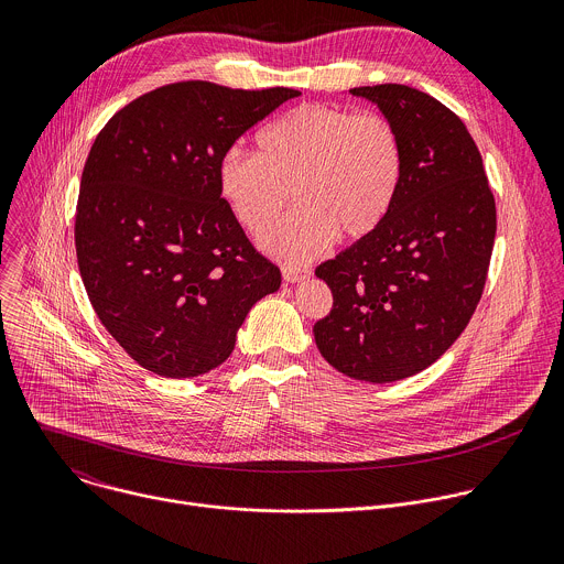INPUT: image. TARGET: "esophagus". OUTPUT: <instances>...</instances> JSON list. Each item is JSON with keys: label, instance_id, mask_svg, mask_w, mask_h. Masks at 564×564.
<instances>
[{"label": "esophagus", "instance_id": "1", "mask_svg": "<svg viewBox=\"0 0 564 564\" xmlns=\"http://www.w3.org/2000/svg\"><path fill=\"white\" fill-rule=\"evenodd\" d=\"M283 281L285 283H299V281H303L307 274H310V270H305V268H294V265H283Z\"/></svg>", "mask_w": 564, "mask_h": 564}]
</instances>
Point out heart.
I'll use <instances>...</instances> for the list:
<instances>
[{
    "mask_svg": "<svg viewBox=\"0 0 564 564\" xmlns=\"http://www.w3.org/2000/svg\"><path fill=\"white\" fill-rule=\"evenodd\" d=\"M257 142L259 153L223 155L218 185L252 234L267 229L295 192L302 207L261 236L263 250L285 261L324 252L337 234H372L404 174L399 133L377 113L305 105L268 124Z\"/></svg>",
    "mask_w": 564,
    "mask_h": 564,
    "instance_id": "1",
    "label": "heart"
}]
</instances>
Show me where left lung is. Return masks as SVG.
I'll return each mask as SVG.
<instances>
[{
  "mask_svg": "<svg viewBox=\"0 0 564 564\" xmlns=\"http://www.w3.org/2000/svg\"><path fill=\"white\" fill-rule=\"evenodd\" d=\"M397 129L404 174L383 223L316 276L333 310L312 333L339 372L372 383L435 364L464 333L485 292L496 198L464 122L406 85L350 89Z\"/></svg>",
  "mask_w": 564,
  "mask_h": 564,
  "instance_id": "obj_1",
  "label": "left lung"
}]
</instances>
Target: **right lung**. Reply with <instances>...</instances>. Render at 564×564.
<instances>
[{
  "instance_id": "right-lung-1",
  "label": "right lung",
  "mask_w": 564,
  "mask_h": 564,
  "mask_svg": "<svg viewBox=\"0 0 564 564\" xmlns=\"http://www.w3.org/2000/svg\"><path fill=\"white\" fill-rule=\"evenodd\" d=\"M294 89L187 79L120 109L98 133L75 209L77 268L109 335L142 368L198 377L234 350L281 270L220 196L231 144Z\"/></svg>"
}]
</instances>
